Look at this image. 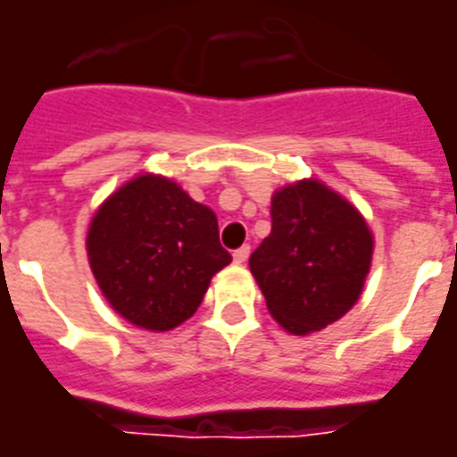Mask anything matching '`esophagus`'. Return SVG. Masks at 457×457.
Masks as SVG:
<instances>
[{
	"instance_id": "1",
	"label": "esophagus",
	"mask_w": 457,
	"mask_h": 457,
	"mask_svg": "<svg viewBox=\"0 0 457 457\" xmlns=\"http://www.w3.org/2000/svg\"><path fill=\"white\" fill-rule=\"evenodd\" d=\"M247 257H250V245L238 247V250L233 253V262H236V264H245Z\"/></svg>"
}]
</instances>
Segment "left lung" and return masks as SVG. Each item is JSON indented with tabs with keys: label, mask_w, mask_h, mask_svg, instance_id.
Masks as SVG:
<instances>
[{
	"label": "left lung",
	"mask_w": 457,
	"mask_h": 457,
	"mask_svg": "<svg viewBox=\"0 0 457 457\" xmlns=\"http://www.w3.org/2000/svg\"><path fill=\"white\" fill-rule=\"evenodd\" d=\"M372 253V228L355 204L303 179L271 195V233L250 254V271L269 314L288 334L307 336L360 300Z\"/></svg>",
	"instance_id": "obj_1"
}]
</instances>
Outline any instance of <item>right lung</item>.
I'll return each instance as SVG.
<instances>
[{
  "instance_id": "right-lung-1",
  "label": "right lung",
  "mask_w": 457,
  "mask_h": 457,
  "mask_svg": "<svg viewBox=\"0 0 457 457\" xmlns=\"http://www.w3.org/2000/svg\"><path fill=\"white\" fill-rule=\"evenodd\" d=\"M85 247L112 310L147 331L190 320L212 277L231 262L217 214L159 173L116 188L90 219Z\"/></svg>"
}]
</instances>
